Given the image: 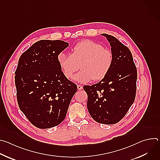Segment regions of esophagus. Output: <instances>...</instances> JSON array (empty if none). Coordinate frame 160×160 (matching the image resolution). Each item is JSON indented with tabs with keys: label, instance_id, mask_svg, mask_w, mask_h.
I'll return each instance as SVG.
<instances>
[{
	"label": "esophagus",
	"instance_id": "34e87169",
	"mask_svg": "<svg viewBox=\"0 0 160 160\" xmlns=\"http://www.w3.org/2000/svg\"><path fill=\"white\" fill-rule=\"evenodd\" d=\"M77 88H78V90H81L83 88V87L80 85H77Z\"/></svg>",
	"mask_w": 160,
	"mask_h": 160
}]
</instances>
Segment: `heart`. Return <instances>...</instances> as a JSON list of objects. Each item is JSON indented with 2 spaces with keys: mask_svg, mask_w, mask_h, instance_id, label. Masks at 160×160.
I'll use <instances>...</instances> for the list:
<instances>
[{
  "mask_svg": "<svg viewBox=\"0 0 160 160\" xmlns=\"http://www.w3.org/2000/svg\"><path fill=\"white\" fill-rule=\"evenodd\" d=\"M58 61L62 73L68 79L72 78L80 64L81 71L74 76L73 80L86 83L93 79H103L111 70L113 56L101 44L92 40H83L75 45L72 54L61 52Z\"/></svg>",
  "mask_w": 160,
  "mask_h": 160,
  "instance_id": "1",
  "label": "heart"
}]
</instances>
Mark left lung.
<instances>
[{"label":"left lung","instance_id":"obj_1","mask_svg":"<svg viewBox=\"0 0 160 160\" xmlns=\"http://www.w3.org/2000/svg\"><path fill=\"white\" fill-rule=\"evenodd\" d=\"M111 45L113 62L99 82L83 87L87 109L97 122L111 125L120 122L133 103L136 94L137 68L129 49L112 35L102 33Z\"/></svg>","mask_w":160,"mask_h":160}]
</instances>
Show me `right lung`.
I'll return each instance as SVG.
<instances>
[{"label":"right lung","instance_id":"right-lung-1","mask_svg":"<svg viewBox=\"0 0 160 160\" xmlns=\"http://www.w3.org/2000/svg\"><path fill=\"white\" fill-rule=\"evenodd\" d=\"M69 43L41 40L20 56L15 72L21 111L36 127L49 128L65 118L77 86L62 73L58 55Z\"/></svg>","mask_w":160,"mask_h":160}]
</instances>
